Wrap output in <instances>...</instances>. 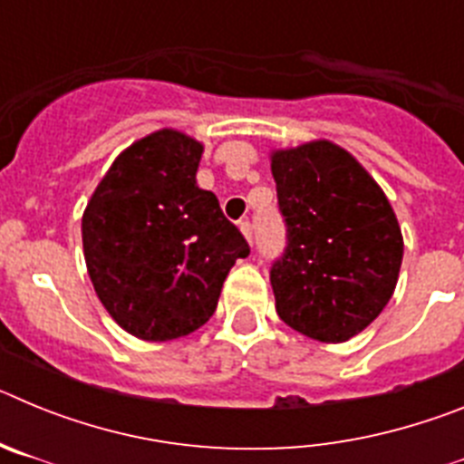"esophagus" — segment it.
Masks as SVG:
<instances>
[{
    "mask_svg": "<svg viewBox=\"0 0 464 464\" xmlns=\"http://www.w3.org/2000/svg\"><path fill=\"white\" fill-rule=\"evenodd\" d=\"M239 229H241V235H244L246 239H248V241L253 239V225H251V220H241Z\"/></svg>",
    "mask_w": 464,
    "mask_h": 464,
    "instance_id": "esophagus-1",
    "label": "esophagus"
}]
</instances>
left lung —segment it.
Returning a JSON list of instances; mask_svg holds the SVG:
<instances>
[{"instance_id":"obj_1","label":"left lung","mask_w":464,"mask_h":464,"mask_svg":"<svg viewBox=\"0 0 464 464\" xmlns=\"http://www.w3.org/2000/svg\"><path fill=\"white\" fill-rule=\"evenodd\" d=\"M288 246L272 265L281 321L306 337L342 343L392 297L404 239L370 171L337 143L318 139L272 150Z\"/></svg>"}]
</instances>
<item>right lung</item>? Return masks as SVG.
<instances>
[{
  "label": "right lung",
  "mask_w": 464,
  "mask_h": 464,
  "mask_svg": "<svg viewBox=\"0 0 464 464\" xmlns=\"http://www.w3.org/2000/svg\"><path fill=\"white\" fill-rule=\"evenodd\" d=\"M202 153V143L179 130L150 132L113 160L83 211L94 293L143 342L199 330L229 269L251 253L216 195L197 186Z\"/></svg>",
  "instance_id": "1"
}]
</instances>
